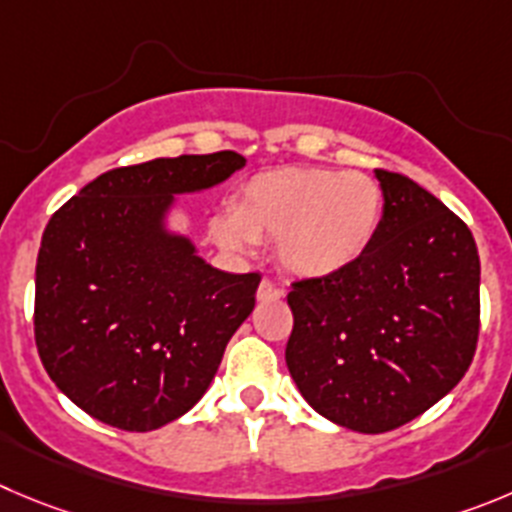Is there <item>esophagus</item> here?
Wrapping results in <instances>:
<instances>
[{
    "instance_id": "esophagus-1",
    "label": "esophagus",
    "mask_w": 512,
    "mask_h": 512,
    "mask_svg": "<svg viewBox=\"0 0 512 512\" xmlns=\"http://www.w3.org/2000/svg\"><path fill=\"white\" fill-rule=\"evenodd\" d=\"M283 295H285V290L278 288V285H272L270 280H262L260 290H257V298L260 300H280Z\"/></svg>"
}]
</instances>
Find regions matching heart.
Returning <instances> with one entry per match:
<instances>
[{"mask_svg":"<svg viewBox=\"0 0 512 512\" xmlns=\"http://www.w3.org/2000/svg\"><path fill=\"white\" fill-rule=\"evenodd\" d=\"M384 212V194L366 174L283 169L257 174L240 189L232 214L212 222L214 240L250 250L275 240L280 267L295 278L338 275L364 257Z\"/></svg>","mask_w":512,"mask_h":512,"instance_id":"b5f03b06","label":"heart"}]
</instances>
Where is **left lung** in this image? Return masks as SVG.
Masks as SVG:
<instances>
[{
	"mask_svg": "<svg viewBox=\"0 0 512 512\" xmlns=\"http://www.w3.org/2000/svg\"><path fill=\"white\" fill-rule=\"evenodd\" d=\"M384 212L364 257L293 283L285 364L321 417L361 434L412 422L470 369L480 257L457 214L409 176L376 171Z\"/></svg>",
	"mask_w": 512,
	"mask_h": 512,
	"instance_id": "8db88e82",
	"label": "left lung"
}]
</instances>
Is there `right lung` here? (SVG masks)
<instances>
[{
    "label": "right lung",
    "instance_id": "1",
    "mask_svg": "<svg viewBox=\"0 0 512 512\" xmlns=\"http://www.w3.org/2000/svg\"><path fill=\"white\" fill-rule=\"evenodd\" d=\"M234 151L105 171L42 234L35 341L57 389L98 422L151 432L189 412L255 308L257 272L232 275L171 227L181 194L245 169Z\"/></svg>",
    "mask_w": 512,
    "mask_h": 512
}]
</instances>
